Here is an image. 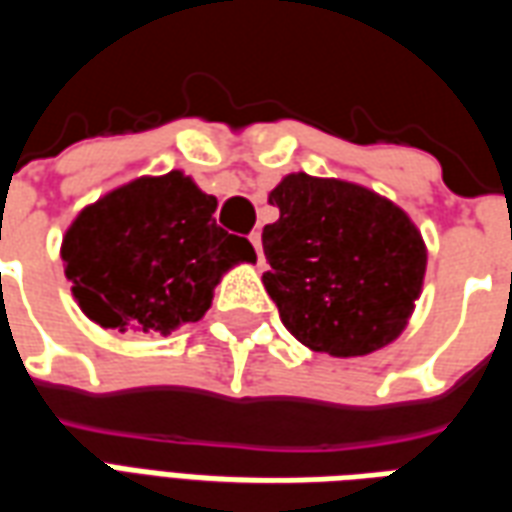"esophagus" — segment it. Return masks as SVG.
Segmentation results:
<instances>
[{
    "label": "esophagus",
    "instance_id": "obj_1",
    "mask_svg": "<svg viewBox=\"0 0 512 512\" xmlns=\"http://www.w3.org/2000/svg\"><path fill=\"white\" fill-rule=\"evenodd\" d=\"M249 241H252V246H255L257 263H263V241H260V233H252V235H249Z\"/></svg>",
    "mask_w": 512,
    "mask_h": 512
}]
</instances>
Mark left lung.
Here are the masks:
<instances>
[{
  "label": "left lung",
  "mask_w": 512,
  "mask_h": 512,
  "mask_svg": "<svg viewBox=\"0 0 512 512\" xmlns=\"http://www.w3.org/2000/svg\"><path fill=\"white\" fill-rule=\"evenodd\" d=\"M263 227V274L299 343L332 356L373 354L406 329L425 277V241L395 202L348 180L282 178Z\"/></svg>",
  "instance_id": "8db88e82"
}]
</instances>
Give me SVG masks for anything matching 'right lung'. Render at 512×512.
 <instances>
[{
	"label": "right lung",
	"instance_id": "add662e5",
	"mask_svg": "<svg viewBox=\"0 0 512 512\" xmlns=\"http://www.w3.org/2000/svg\"><path fill=\"white\" fill-rule=\"evenodd\" d=\"M213 211L216 197L178 169L87 205L62 238L65 277L84 315L145 334L200 321L224 271L255 263L252 244L222 230Z\"/></svg>",
	"mask_w": 512,
	"mask_h": 512
}]
</instances>
